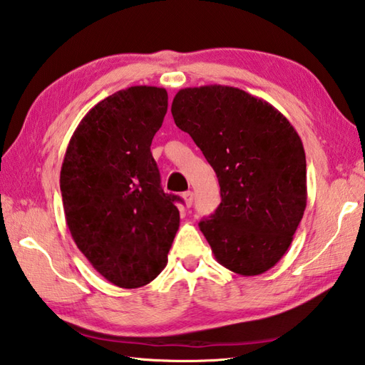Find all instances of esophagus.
Here are the masks:
<instances>
[{"instance_id": "34e87169", "label": "esophagus", "mask_w": 365, "mask_h": 365, "mask_svg": "<svg viewBox=\"0 0 365 365\" xmlns=\"http://www.w3.org/2000/svg\"><path fill=\"white\" fill-rule=\"evenodd\" d=\"M182 197H183L185 205H187V207H191V205H192V201H195V195H192V191H187V192H183Z\"/></svg>"}]
</instances>
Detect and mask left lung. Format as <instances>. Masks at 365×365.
<instances>
[{"mask_svg": "<svg viewBox=\"0 0 365 365\" xmlns=\"http://www.w3.org/2000/svg\"><path fill=\"white\" fill-rule=\"evenodd\" d=\"M213 168L221 202L199 223L217 261L245 277L283 258L307 205L302 140L264 99L226 87L183 88L170 107Z\"/></svg>", "mask_w": 365, "mask_h": 365, "instance_id": "left-lung-1", "label": "left lung"}]
</instances>
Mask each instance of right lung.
<instances>
[{"instance_id":"add662e5","label":"right lung","mask_w":365,"mask_h":365,"mask_svg":"<svg viewBox=\"0 0 365 365\" xmlns=\"http://www.w3.org/2000/svg\"><path fill=\"white\" fill-rule=\"evenodd\" d=\"M168 91L138 85L98 103L76 128L60 188L77 248L106 280L140 288L168 264L180 223L175 195L161 188L150 145Z\"/></svg>"}]
</instances>
